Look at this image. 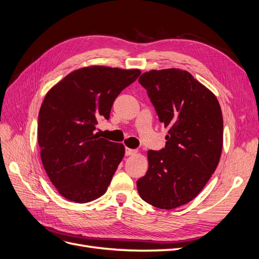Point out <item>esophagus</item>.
Returning a JSON list of instances; mask_svg holds the SVG:
<instances>
[{
    "label": "esophagus",
    "instance_id": "obj_1",
    "mask_svg": "<svg viewBox=\"0 0 259 259\" xmlns=\"http://www.w3.org/2000/svg\"><path fill=\"white\" fill-rule=\"evenodd\" d=\"M136 153H137V150H135V149H130V148L125 149V155L126 156H131V155H134Z\"/></svg>",
    "mask_w": 259,
    "mask_h": 259
}]
</instances>
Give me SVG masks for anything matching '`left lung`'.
Here are the masks:
<instances>
[{"label":"left lung","instance_id":"8db88e82","mask_svg":"<svg viewBox=\"0 0 259 259\" xmlns=\"http://www.w3.org/2000/svg\"><path fill=\"white\" fill-rule=\"evenodd\" d=\"M138 81L168 135L165 148L149 150V169L137 181V190L156 208H178L200 193L218 167L223 148L221 107L215 95L186 70H151Z\"/></svg>","mask_w":259,"mask_h":259}]
</instances>
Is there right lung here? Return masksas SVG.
I'll list each match as a JSON object with an SVG mask.
<instances>
[{"label":"right lung","instance_id":"1","mask_svg":"<svg viewBox=\"0 0 259 259\" xmlns=\"http://www.w3.org/2000/svg\"><path fill=\"white\" fill-rule=\"evenodd\" d=\"M140 75L139 69L91 66L75 70L45 96L38 113L40 158L50 181L70 201L101 197L125 149L94 134L108 120L114 100Z\"/></svg>","mask_w":259,"mask_h":259}]
</instances>
